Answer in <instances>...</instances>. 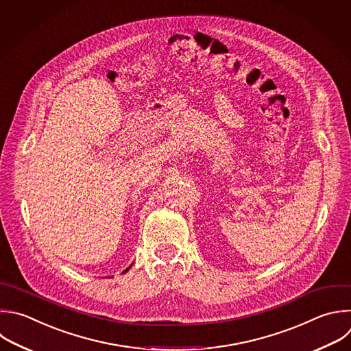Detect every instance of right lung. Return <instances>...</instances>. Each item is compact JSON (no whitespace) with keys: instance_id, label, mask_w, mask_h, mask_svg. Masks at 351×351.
<instances>
[{"instance_id":"1","label":"right lung","mask_w":351,"mask_h":351,"mask_svg":"<svg viewBox=\"0 0 351 351\" xmlns=\"http://www.w3.org/2000/svg\"><path fill=\"white\" fill-rule=\"evenodd\" d=\"M125 271H128V269H127V270H125Z\"/></svg>"}]
</instances>
